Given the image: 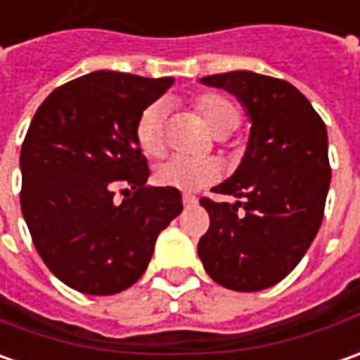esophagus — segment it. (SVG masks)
<instances>
[{
    "label": "esophagus",
    "instance_id": "obj_1",
    "mask_svg": "<svg viewBox=\"0 0 360 360\" xmlns=\"http://www.w3.org/2000/svg\"><path fill=\"white\" fill-rule=\"evenodd\" d=\"M182 202H184L186 208H192V206H196L198 204L196 196H190V194H184V196H182Z\"/></svg>",
    "mask_w": 360,
    "mask_h": 360
}]
</instances>
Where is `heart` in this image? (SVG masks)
Instances as JSON below:
<instances>
[{
	"label": "heart",
	"instance_id": "b5f03b06",
	"mask_svg": "<svg viewBox=\"0 0 360 360\" xmlns=\"http://www.w3.org/2000/svg\"><path fill=\"white\" fill-rule=\"evenodd\" d=\"M194 107L200 117L216 136H224L238 127L240 122V108L230 96L219 93H204L196 96ZM164 120H166V107L164 103L156 101L142 110L134 127V136L146 156H158L164 150ZM219 176L218 164L212 160H196L184 156H170L156 166L154 178L162 186H170L176 190L194 192L216 182Z\"/></svg>",
	"mask_w": 360,
	"mask_h": 360
}]
</instances>
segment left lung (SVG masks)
Returning a JSON list of instances; mask_svg holds the SVG:
<instances>
[{"instance_id": "left-lung-1", "label": "left lung", "mask_w": 360, "mask_h": 360, "mask_svg": "<svg viewBox=\"0 0 360 360\" xmlns=\"http://www.w3.org/2000/svg\"><path fill=\"white\" fill-rule=\"evenodd\" d=\"M200 81L238 96L252 130L238 170L212 188L238 202L200 200L210 228L198 255L221 287L262 291L295 269L319 231L331 182L327 129L307 96L283 79L230 71Z\"/></svg>"}]
</instances>
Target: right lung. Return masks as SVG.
<instances>
[{
  "instance_id": "1",
  "label": "right lung",
  "mask_w": 360,
  "mask_h": 360,
  "mask_svg": "<svg viewBox=\"0 0 360 360\" xmlns=\"http://www.w3.org/2000/svg\"><path fill=\"white\" fill-rule=\"evenodd\" d=\"M174 83L95 71L57 86L21 146V212L41 259L65 285L112 295L134 285L158 233L182 212L176 188L146 186L136 120ZM125 200H114V188Z\"/></svg>"
}]
</instances>
